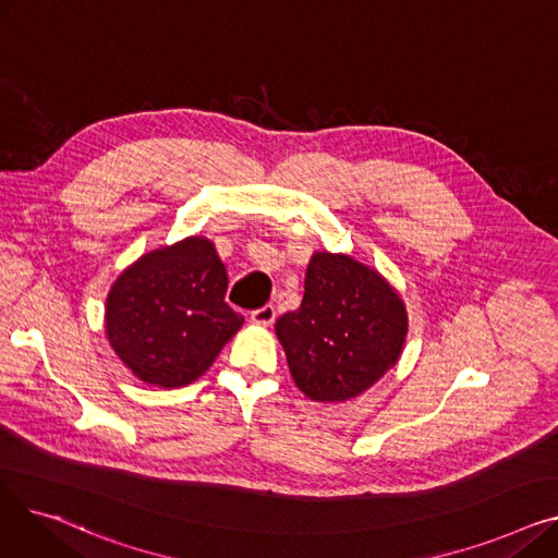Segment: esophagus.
I'll return each mask as SVG.
<instances>
[{
	"mask_svg": "<svg viewBox=\"0 0 558 558\" xmlns=\"http://www.w3.org/2000/svg\"><path fill=\"white\" fill-rule=\"evenodd\" d=\"M251 320L257 326H271L276 320V307L274 305H264L255 312H251Z\"/></svg>",
	"mask_w": 558,
	"mask_h": 558,
	"instance_id": "obj_1",
	"label": "esophagus"
}]
</instances>
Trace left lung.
<instances>
[{
    "mask_svg": "<svg viewBox=\"0 0 558 558\" xmlns=\"http://www.w3.org/2000/svg\"><path fill=\"white\" fill-rule=\"evenodd\" d=\"M296 387L316 402H343L396 366L407 310L375 269L343 253L316 251L296 312L276 320Z\"/></svg>",
    "mask_w": 558,
    "mask_h": 558,
    "instance_id": "1",
    "label": "left lung"
}]
</instances>
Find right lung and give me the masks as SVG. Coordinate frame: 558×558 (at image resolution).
<instances>
[{
	"label": "right lung",
	"mask_w": 558,
	"mask_h": 558,
	"mask_svg": "<svg viewBox=\"0 0 558 558\" xmlns=\"http://www.w3.org/2000/svg\"><path fill=\"white\" fill-rule=\"evenodd\" d=\"M226 289L223 262L198 234L142 255L106 299V335L117 357L146 385H192L244 324L226 303Z\"/></svg>",
	"instance_id": "obj_1"
}]
</instances>
